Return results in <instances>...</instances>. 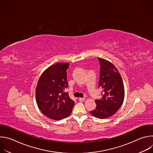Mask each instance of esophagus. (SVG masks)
<instances>
[{
  "mask_svg": "<svg viewBox=\"0 0 153 153\" xmlns=\"http://www.w3.org/2000/svg\"><path fill=\"white\" fill-rule=\"evenodd\" d=\"M79 101L80 102H83V101H85V97H80V98H79Z\"/></svg>",
  "mask_w": 153,
  "mask_h": 153,
  "instance_id": "1",
  "label": "esophagus"
}]
</instances>
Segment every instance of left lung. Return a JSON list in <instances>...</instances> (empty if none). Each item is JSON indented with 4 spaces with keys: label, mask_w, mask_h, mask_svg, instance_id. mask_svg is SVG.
Masks as SVG:
<instances>
[{
    "label": "left lung",
    "mask_w": 153,
    "mask_h": 153,
    "mask_svg": "<svg viewBox=\"0 0 153 153\" xmlns=\"http://www.w3.org/2000/svg\"><path fill=\"white\" fill-rule=\"evenodd\" d=\"M98 59L100 66L99 88L102 89V99L95 100L96 108L90 113L103 119L117 111L123 102L125 90L122 77L114 65L104 59Z\"/></svg>",
    "instance_id": "1"
}]
</instances>
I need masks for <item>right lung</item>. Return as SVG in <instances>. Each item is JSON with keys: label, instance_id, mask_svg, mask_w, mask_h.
<instances>
[{"label": "right lung", "instance_id": "right-lung-1", "mask_svg": "<svg viewBox=\"0 0 153 153\" xmlns=\"http://www.w3.org/2000/svg\"><path fill=\"white\" fill-rule=\"evenodd\" d=\"M69 63H55L41 74L36 88V99L40 111L47 117L61 120L70 115L74 102L65 88Z\"/></svg>", "mask_w": 153, "mask_h": 153}]
</instances>
